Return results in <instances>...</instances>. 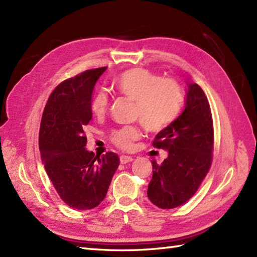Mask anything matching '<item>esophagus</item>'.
<instances>
[{
    "label": "esophagus",
    "mask_w": 257,
    "mask_h": 257,
    "mask_svg": "<svg viewBox=\"0 0 257 257\" xmlns=\"http://www.w3.org/2000/svg\"><path fill=\"white\" fill-rule=\"evenodd\" d=\"M134 159L132 157L129 156H120V163H122V165H125V163L128 162H132Z\"/></svg>",
    "instance_id": "1"
}]
</instances>
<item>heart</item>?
Masks as SVG:
<instances>
[{
  "instance_id": "b5f03b06",
  "label": "heart",
  "mask_w": 257,
  "mask_h": 257,
  "mask_svg": "<svg viewBox=\"0 0 257 257\" xmlns=\"http://www.w3.org/2000/svg\"><path fill=\"white\" fill-rule=\"evenodd\" d=\"M112 89L118 94L136 101V112L147 130L158 133L174 121L181 110L183 94L177 81L161 78L159 75L145 68H133L120 74L112 81ZM109 98L99 91L91 100V111L102 116L107 111ZM140 137L137 127H124L114 130L111 141L118 148L132 149L133 141Z\"/></svg>"
}]
</instances>
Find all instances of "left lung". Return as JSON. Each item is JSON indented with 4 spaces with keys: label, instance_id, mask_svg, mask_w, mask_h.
Wrapping results in <instances>:
<instances>
[{
    "label": "left lung",
    "instance_id": "1",
    "mask_svg": "<svg viewBox=\"0 0 257 257\" xmlns=\"http://www.w3.org/2000/svg\"><path fill=\"white\" fill-rule=\"evenodd\" d=\"M213 141L207 98L198 84H188L183 111L152 143L168 151L161 165L152 161L147 192L152 203L160 209H173L192 198L211 167Z\"/></svg>",
    "mask_w": 257,
    "mask_h": 257
}]
</instances>
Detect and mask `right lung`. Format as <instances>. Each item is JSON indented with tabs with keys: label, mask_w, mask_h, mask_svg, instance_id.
Listing matches in <instances>:
<instances>
[{
	"label": "right lung",
	"mask_w": 257,
	"mask_h": 257,
	"mask_svg": "<svg viewBox=\"0 0 257 257\" xmlns=\"http://www.w3.org/2000/svg\"><path fill=\"white\" fill-rule=\"evenodd\" d=\"M106 69L86 70L59 84L48 98L41 121L38 144L45 170L61 199L76 210L101 203L119 166L113 152L95 156L85 148L92 91Z\"/></svg>",
	"instance_id": "right-lung-1"
}]
</instances>
